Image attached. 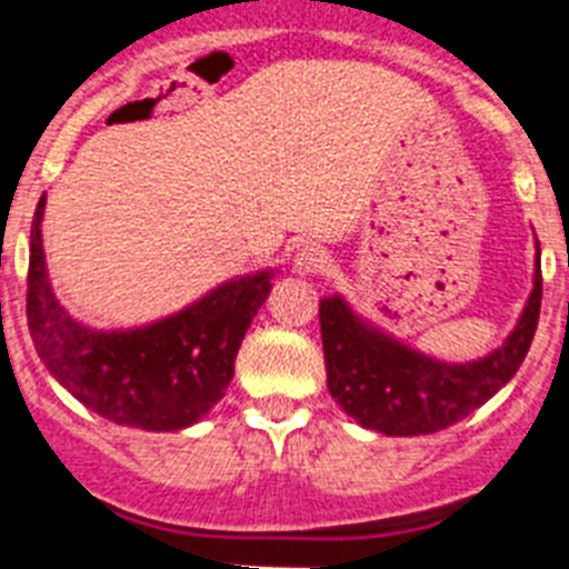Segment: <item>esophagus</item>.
Wrapping results in <instances>:
<instances>
[{
  "instance_id": "esophagus-1",
  "label": "esophagus",
  "mask_w": 569,
  "mask_h": 569,
  "mask_svg": "<svg viewBox=\"0 0 569 569\" xmlns=\"http://www.w3.org/2000/svg\"><path fill=\"white\" fill-rule=\"evenodd\" d=\"M325 268H328V253H325L319 244H305V248L296 250V256H293V273L296 276L321 273Z\"/></svg>"
}]
</instances>
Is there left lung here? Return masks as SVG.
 Instances as JSON below:
<instances>
[{
	"label": "left lung",
	"instance_id": "obj_1",
	"mask_svg": "<svg viewBox=\"0 0 569 569\" xmlns=\"http://www.w3.org/2000/svg\"><path fill=\"white\" fill-rule=\"evenodd\" d=\"M541 308V250L532 290L516 328L472 361H441L356 313L341 293L319 301L328 390L347 416L385 436H427L456 425L516 376L536 336Z\"/></svg>",
	"mask_w": 569,
	"mask_h": 569
}]
</instances>
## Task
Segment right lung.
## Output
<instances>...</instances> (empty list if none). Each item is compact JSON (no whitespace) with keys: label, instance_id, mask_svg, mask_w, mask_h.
<instances>
[{"label":"right lung","instance_id":"obj_1","mask_svg":"<svg viewBox=\"0 0 569 569\" xmlns=\"http://www.w3.org/2000/svg\"><path fill=\"white\" fill-rule=\"evenodd\" d=\"M42 219L44 196L30 228L28 328L48 373L116 425L173 433L202 421L228 390L241 339L279 270L236 276L139 328L99 330L73 319L53 293Z\"/></svg>","mask_w":569,"mask_h":569}]
</instances>
